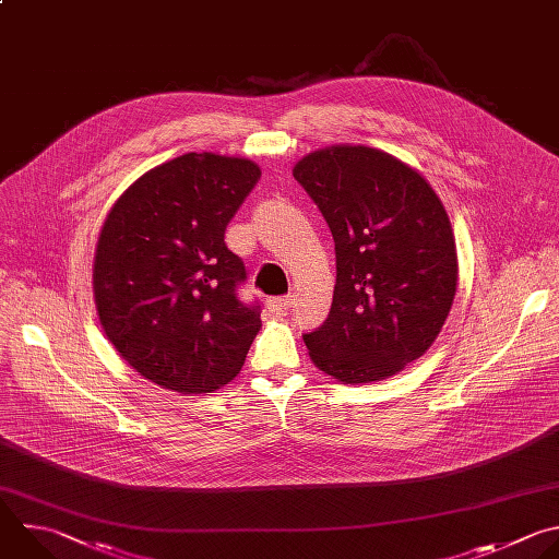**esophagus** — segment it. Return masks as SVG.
Returning a JSON list of instances; mask_svg holds the SVG:
<instances>
[{
    "mask_svg": "<svg viewBox=\"0 0 559 559\" xmlns=\"http://www.w3.org/2000/svg\"><path fill=\"white\" fill-rule=\"evenodd\" d=\"M294 298L292 296H278V298H270L267 300V307L274 311V313H285L289 307H292Z\"/></svg>",
    "mask_w": 559,
    "mask_h": 559,
    "instance_id": "esophagus-1",
    "label": "esophagus"
}]
</instances>
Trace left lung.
<instances>
[{"instance_id":"8db88e82","label":"left lung","mask_w":559,"mask_h":559,"mask_svg":"<svg viewBox=\"0 0 559 559\" xmlns=\"http://www.w3.org/2000/svg\"><path fill=\"white\" fill-rule=\"evenodd\" d=\"M296 181L335 241L329 318L302 340L311 361L344 384L386 380L437 340L456 294L448 213L426 177L370 146L305 155Z\"/></svg>"}]
</instances>
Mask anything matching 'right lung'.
<instances>
[{
    "mask_svg": "<svg viewBox=\"0 0 559 559\" xmlns=\"http://www.w3.org/2000/svg\"><path fill=\"white\" fill-rule=\"evenodd\" d=\"M259 177L246 157L183 153L111 206L94 254V300L109 342L144 380L202 395L241 370L261 307L239 300L246 265L224 235Z\"/></svg>",
    "mask_w": 559,
    "mask_h": 559,
    "instance_id": "1",
    "label": "right lung"
}]
</instances>
